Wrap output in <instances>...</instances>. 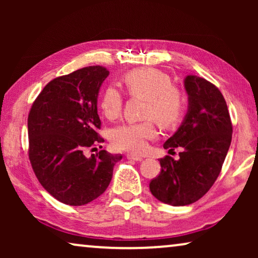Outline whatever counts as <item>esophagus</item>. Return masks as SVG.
Here are the masks:
<instances>
[{
  "instance_id": "obj_1",
  "label": "esophagus",
  "mask_w": 258,
  "mask_h": 258,
  "mask_svg": "<svg viewBox=\"0 0 258 258\" xmlns=\"http://www.w3.org/2000/svg\"><path fill=\"white\" fill-rule=\"evenodd\" d=\"M126 158L132 161H136V162H141L143 160L142 156H139V155H134V154H128L126 155Z\"/></svg>"
}]
</instances>
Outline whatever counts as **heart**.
I'll return each mask as SVG.
<instances>
[{"label": "heart", "mask_w": 258, "mask_h": 258, "mask_svg": "<svg viewBox=\"0 0 258 258\" xmlns=\"http://www.w3.org/2000/svg\"><path fill=\"white\" fill-rule=\"evenodd\" d=\"M123 82L132 96L146 98V117H153L163 125H172L181 117L184 100L178 89L172 87L167 74L154 68L136 69L124 77ZM122 95L117 88L108 87L101 98V109L105 117L116 118L122 110ZM156 135L151 121L124 123L112 129L110 140L118 150L141 153L147 141Z\"/></svg>", "instance_id": "obj_1"}]
</instances>
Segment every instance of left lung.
<instances>
[{
    "label": "left lung",
    "mask_w": 258,
    "mask_h": 258,
    "mask_svg": "<svg viewBox=\"0 0 258 258\" xmlns=\"http://www.w3.org/2000/svg\"><path fill=\"white\" fill-rule=\"evenodd\" d=\"M188 111L176 133L163 144L172 151L181 147L179 158H161V172L149 188L158 201L186 206L199 201L220 175L231 143L232 125L221 91L196 75L184 79Z\"/></svg>",
    "instance_id": "1"
}]
</instances>
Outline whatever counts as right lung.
Listing matches in <instances>:
<instances>
[{"instance_id": "right-lung-1", "label": "right lung", "mask_w": 258, "mask_h": 258, "mask_svg": "<svg viewBox=\"0 0 258 258\" xmlns=\"http://www.w3.org/2000/svg\"><path fill=\"white\" fill-rule=\"evenodd\" d=\"M109 72L93 66L52 80L28 116L29 158L42 186L59 202L83 206L97 199L111 181L122 155L84 150L103 142L97 134L100 88Z\"/></svg>"}]
</instances>
